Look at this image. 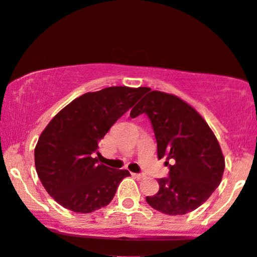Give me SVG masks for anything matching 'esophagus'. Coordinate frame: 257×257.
<instances>
[{
  "mask_svg": "<svg viewBox=\"0 0 257 257\" xmlns=\"http://www.w3.org/2000/svg\"><path fill=\"white\" fill-rule=\"evenodd\" d=\"M133 176L135 177L136 180H142V179H145V175H143V174H133Z\"/></svg>",
  "mask_w": 257,
  "mask_h": 257,
  "instance_id": "esophagus-1",
  "label": "esophagus"
}]
</instances>
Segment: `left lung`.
I'll use <instances>...</instances> for the list:
<instances>
[{
	"label": "left lung",
	"mask_w": 257,
	"mask_h": 257,
	"mask_svg": "<svg viewBox=\"0 0 257 257\" xmlns=\"http://www.w3.org/2000/svg\"><path fill=\"white\" fill-rule=\"evenodd\" d=\"M150 90L147 88V95L132 109L131 116L148 115L157 156H167L169 175L159 179L157 194L146 200L163 214L184 215L206 202L221 183L224 157L208 123L191 105L175 95Z\"/></svg>",
	"instance_id": "obj_1"
}]
</instances>
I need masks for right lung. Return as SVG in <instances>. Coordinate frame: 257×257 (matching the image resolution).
Wrapping results in <instances>:
<instances>
[{
    "label": "right lung",
    "instance_id": "obj_1",
    "mask_svg": "<svg viewBox=\"0 0 257 257\" xmlns=\"http://www.w3.org/2000/svg\"><path fill=\"white\" fill-rule=\"evenodd\" d=\"M147 88L109 87L85 93L48 123L35 147L37 175L48 194L75 213L108 206L128 170L98 163V143Z\"/></svg>",
    "mask_w": 257,
    "mask_h": 257
}]
</instances>
